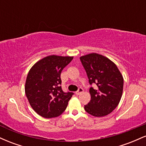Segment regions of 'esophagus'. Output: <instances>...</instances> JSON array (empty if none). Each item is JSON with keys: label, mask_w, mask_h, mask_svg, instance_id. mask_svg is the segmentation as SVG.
<instances>
[{"label": "esophagus", "mask_w": 146, "mask_h": 146, "mask_svg": "<svg viewBox=\"0 0 146 146\" xmlns=\"http://www.w3.org/2000/svg\"><path fill=\"white\" fill-rule=\"evenodd\" d=\"M83 92H84V90L82 88H79V89L77 90L76 92H75V94H76L77 95H79L81 94V93H82Z\"/></svg>", "instance_id": "esophagus-1"}]
</instances>
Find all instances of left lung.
Returning a JSON list of instances; mask_svg holds the SVG:
<instances>
[{"label":"left lung","mask_w":146,"mask_h":146,"mask_svg":"<svg viewBox=\"0 0 146 146\" xmlns=\"http://www.w3.org/2000/svg\"><path fill=\"white\" fill-rule=\"evenodd\" d=\"M80 61L90 84L97 85L96 88H90L91 100L84 106V109L93 116H106L119 103L123 93V76L113 62L98 53L80 57Z\"/></svg>","instance_id":"1"}]
</instances>
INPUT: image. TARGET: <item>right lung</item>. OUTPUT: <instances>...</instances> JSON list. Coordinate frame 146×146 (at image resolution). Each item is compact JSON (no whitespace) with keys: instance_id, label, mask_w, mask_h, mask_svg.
<instances>
[{"instance_id":"add662e5","label":"right lung","mask_w":146,"mask_h":146,"mask_svg":"<svg viewBox=\"0 0 146 146\" xmlns=\"http://www.w3.org/2000/svg\"><path fill=\"white\" fill-rule=\"evenodd\" d=\"M73 57L49 56L31 68L25 82V94L36 113L44 118L58 117L66 110L73 93L62 89L60 75Z\"/></svg>"}]
</instances>
